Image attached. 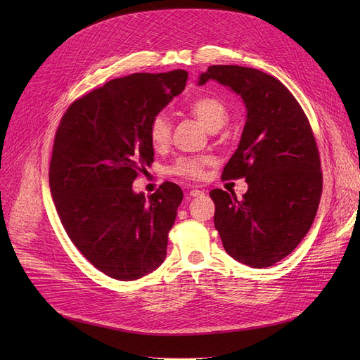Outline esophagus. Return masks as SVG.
Listing matches in <instances>:
<instances>
[{
	"label": "esophagus",
	"instance_id": "1",
	"mask_svg": "<svg viewBox=\"0 0 360 360\" xmlns=\"http://www.w3.org/2000/svg\"><path fill=\"white\" fill-rule=\"evenodd\" d=\"M204 195V191H201V190H191L190 193H188V198H194V197H202Z\"/></svg>",
	"mask_w": 360,
	"mask_h": 360
}]
</instances>
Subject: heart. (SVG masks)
<instances>
[{"label":"heart","mask_w":360,"mask_h":360,"mask_svg":"<svg viewBox=\"0 0 360 360\" xmlns=\"http://www.w3.org/2000/svg\"><path fill=\"white\" fill-rule=\"evenodd\" d=\"M188 112L209 131H217L228 121V109L216 96H201L191 101L186 106ZM148 140L155 148H163L170 140V122L165 113H158L148 124ZM205 159L181 158L172 167V172L185 178H200Z\"/></svg>","instance_id":"obj_1"}]
</instances>
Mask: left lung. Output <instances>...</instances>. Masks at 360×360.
<instances>
[{
    "mask_svg": "<svg viewBox=\"0 0 360 360\" xmlns=\"http://www.w3.org/2000/svg\"><path fill=\"white\" fill-rule=\"evenodd\" d=\"M214 80L242 98L247 121L221 178H245L240 200L212 190L214 228L232 258L254 269L286 258L315 219L323 174L309 121L289 89L250 67L212 65L198 86Z\"/></svg>",
    "mask_w": 360,
    "mask_h": 360,
    "instance_id": "1",
    "label": "left lung"
}]
</instances>
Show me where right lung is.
Returning a JSON list of instances; mask_svg holds the SVG:
<instances>
[{
  "instance_id": "right-lung-1",
  "label": "right lung",
  "mask_w": 360,
  "mask_h": 360,
  "mask_svg": "<svg viewBox=\"0 0 360 360\" xmlns=\"http://www.w3.org/2000/svg\"><path fill=\"white\" fill-rule=\"evenodd\" d=\"M188 72H136L72 102L56 129L51 194L64 229L94 267L137 280L166 258L167 233L184 198L174 182L146 197L132 191L153 163L148 124L185 89Z\"/></svg>"
}]
</instances>
